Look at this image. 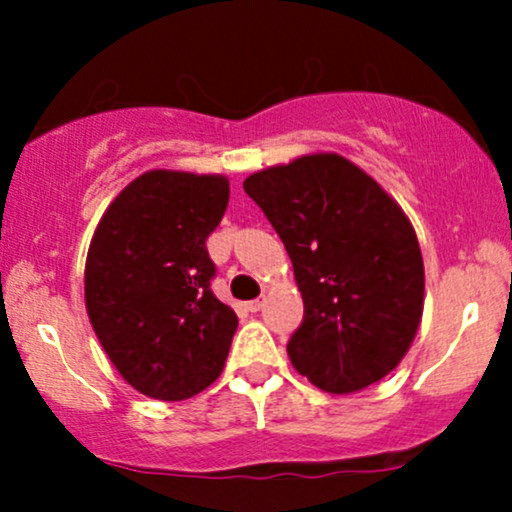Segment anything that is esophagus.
I'll list each match as a JSON object with an SVG mask.
<instances>
[{
	"mask_svg": "<svg viewBox=\"0 0 512 512\" xmlns=\"http://www.w3.org/2000/svg\"><path fill=\"white\" fill-rule=\"evenodd\" d=\"M264 305V298H255V301H250V303H245V308L250 310V313H257V310H260Z\"/></svg>",
	"mask_w": 512,
	"mask_h": 512,
	"instance_id": "1",
	"label": "esophagus"
}]
</instances>
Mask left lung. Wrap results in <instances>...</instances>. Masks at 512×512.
Instances as JSON below:
<instances>
[{"label":"left lung","mask_w":512,"mask_h":512,"mask_svg":"<svg viewBox=\"0 0 512 512\" xmlns=\"http://www.w3.org/2000/svg\"><path fill=\"white\" fill-rule=\"evenodd\" d=\"M243 187L279 233L303 296L291 366L332 395L392 373L424 315V257L402 207L327 151L257 170Z\"/></svg>","instance_id":"1"}]
</instances>
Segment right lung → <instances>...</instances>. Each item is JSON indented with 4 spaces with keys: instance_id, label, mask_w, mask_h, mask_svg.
<instances>
[{
    "instance_id": "obj_1",
    "label": "right lung",
    "mask_w": 512,
    "mask_h": 512,
    "mask_svg": "<svg viewBox=\"0 0 512 512\" xmlns=\"http://www.w3.org/2000/svg\"><path fill=\"white\" fill-rule=\"evenodd\" d=\"M228 195L226 175L146 170L93 231L88 320L117 373L151 399L195 397L226 363L238 317L211 293L207 238Z\"/></svg>"
}]
</instances>
